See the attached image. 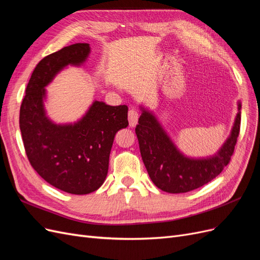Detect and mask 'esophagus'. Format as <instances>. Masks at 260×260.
I'll use <instances>...</instances> for the list:
<instances>
[{
	"label": "esophagus",
	"instance_id": "esophagus-1",
	"mask_svg": "<svg viewBox=\"0 0 260 260\" xmlns=\"http://www.w3.org/2000/svg\"><path fill=\"white\" fill-rule=\"evenodd\" d=\"M139 119V113L135 109H130L128 113V120H129V125L130 127H136L138 123Z\"/></svg>",
	"mask_w": 260,
	"mask_h": 260
}]
</instances>
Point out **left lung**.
Returning a JSON list of instances; mask_svg holds the SVG:
<instances>
[{
	"label": "left lung",
	"mask_w": 260,
	"mask_h": 260,
	"mask_svg": "<svg viewBox=\"0 0 260 260\" xmlns=\"http://www.w3.org/2000/svg\"><path fill=\"white\" fill-rule=\"evenodd\" d=\"M241 103L231 135L214 156L190 158L181 153L159 121L141 106L136 133L145 168L153 183L168 193H185L215 179L230 162L240 133Z\"/></svg>",
	"instance_id": "1"
}]
</instances>
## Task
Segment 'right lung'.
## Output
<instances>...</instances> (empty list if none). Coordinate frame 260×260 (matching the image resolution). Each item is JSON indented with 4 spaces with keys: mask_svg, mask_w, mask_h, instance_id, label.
Masks as SVG:
<instances>
[{
    "mask_svg": "<svg viewBox=\"0 0 260 260\" xmlns=\"http://www.w3.org/2000/svg\"><path fill=\"white\" fill-rule=\"evenodd\" d=\"M90 44L76 43L45 56L36 66L19 113V127L31 166L46 182L77 195L89 194L104 183L116 133L128 127V106L94 101L74 123L56 124L45 114L48 85L60 70L80 66Z\"/></svg>",
    "mask_w": 260,
    "mask_h": 260,
    "instance_id": "add662e5",
    "label": "right lung"
}]
</instances>
